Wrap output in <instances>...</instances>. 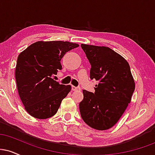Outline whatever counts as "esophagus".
I'll list each match as a JSON object with an SVG mask.
<instances>
[{
	"label": "esophagus",
	"instance_id": "34e87169",
	"mask_svg": "<svg viewBox=\"0 0 155 155\" xmlns=\"http://www.w3.org/2000/svg\"><path fill=\"white\" fill-rule=\"evenodd\" d=\"M71 89H72V90H74V91H77V90H81V89H80L79 87L72 86V87H71Z\"/></svg>",
	"mask_w": 155,
	"mask_h": 155
}]
</instances>
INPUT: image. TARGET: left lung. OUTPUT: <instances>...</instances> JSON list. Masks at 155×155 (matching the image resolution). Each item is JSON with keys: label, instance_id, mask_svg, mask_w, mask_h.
I'll use <instances>...</instances> for the list:
<instances>
[{"label": "left lung", "instance_id": "8db88e82", "mask_svg": "<svg viewBox=\"0 0 155 155\" xmlns=\"http://www.w3.org/2000/svg\"><path fill=\"white\" fill-rule=\"evenodd\" d=\"M90 65V79L97 81L95 92L83 90L79 103L81 117L98 130L111 128L118 122L131 101L135 82L128 63L106 47L81 44Z\"/></svg>", "mask_w": 155, "mask_h": 155}]
</instances>
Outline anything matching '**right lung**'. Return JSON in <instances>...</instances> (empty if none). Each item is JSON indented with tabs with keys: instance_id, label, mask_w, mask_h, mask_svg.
Here are the masks:
<instances>
[{
	"instance_id": "add662e5",
	"label": "right lung",
	"mask_w": 155,
	"mask_h": 155,
	"mask_svg": "<svg viewBox=\"0 0 155 155\" xmlns=\"http://www.w3.org/2000/svg\"><path fill=\"white\" fill-rule=\"evenodd\" d=\"M79 47L68 41H38L19 54L15 69L17 90L25 108L32 117L47 119L58 111L71 85L60 84L52 79L66 52Z\"/></svg>"
}]
</instances>
